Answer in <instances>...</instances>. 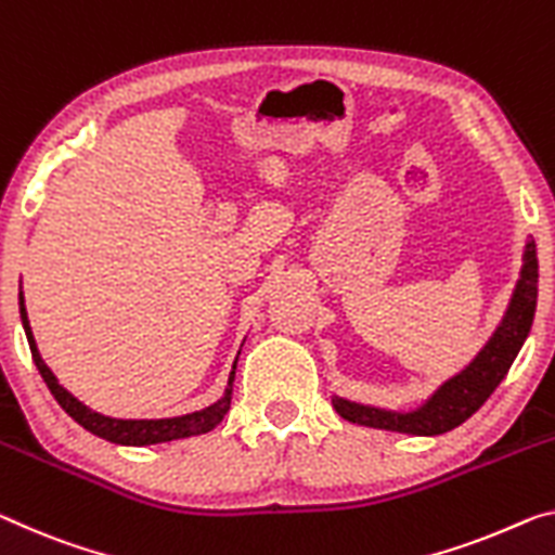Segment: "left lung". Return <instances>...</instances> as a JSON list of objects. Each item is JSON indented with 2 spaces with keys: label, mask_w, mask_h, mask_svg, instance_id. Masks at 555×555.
Instances as JSON below:
<instances>
[{
  "label": "left lung",
  "mask_w": 555,
  "mask_h": 555,
  "mask_svg": "<svg viewBox=\"0 0 555 555\" xmlns=\"http://www.w3.org/2000/svg\"><path fill=\"white\" fill-rule=\"evenodd\" d=\"M535 300H539V258H535L533 237L528 235L521 272H518L504 318L493 330L489 343L479 349V354L462 372L441 382L431 397H426L420 406L409 409V412L349 402V399L337 395H332V406L343 420L370 426V429L412 434V437H439V434L456 429L474 412H479L481 404L508 374L516 354L521 352L528 332H531Z\"/></svg>",
  "instance_id": "8db88e82"
}]
</instances>
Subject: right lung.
Returning <instances> with one entry per match:
<instances>
[{
  "label": "right lung",
  "instance_id": "add662e5",
  "mask_svg": "<svg viewBox=\"0 0 555 555\" xmlns=\"http://www.w3.org/2000/svg\"><path fill=\"white\" fill-rule=\"evenodd\" d=\"M20 314H22L24 332H27V343H29V349H31L34 364H37L41 379L47 382V387H49L51 395H54L59 406H62L76 424H81L87 431L111 441V444L151 447V444H164V441L198 437V434H208L210 429H216V426L223 422V416L228 414L230 399H233V382H235L237 357L233 362V370H230V377H228L223 397H220L218 402H212L210 406L198 409V412L181 414V416H168V420H116V416H106V414L93 412V409H89L87 404L79 402V399H76L69 389L59 385L54 372L49 370L44 360H41V354L37 349V339H34L31 327H29L27 305H24V293H20ZM237 354H241V352H237Z\"/></svg>",
  "mask_w": 555,
  "mask_h": 555
}]
</instances>
